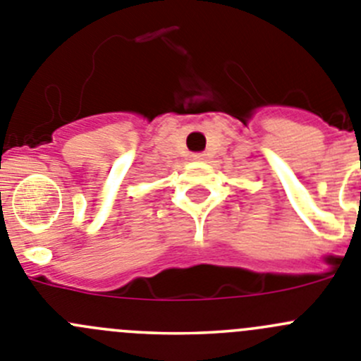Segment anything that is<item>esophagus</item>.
Listing matches in <instances>:
<instances>
[{
	"instance_id": "1",
	"label": "esophagus",
	"mask_w": 361,
	"mask_h": 361,
	"mask_svg": "<svg viewBox=\"0 0 361 361\" xmlns=\"http://www.w3.org/2000/svg\"><path fill=\"white\" fill-rule=\"evenodd\" d=\"M194 159L195 160H202V159H204V155H202V153H197V155H194Z\"/></svg>"
}]
</instances>
